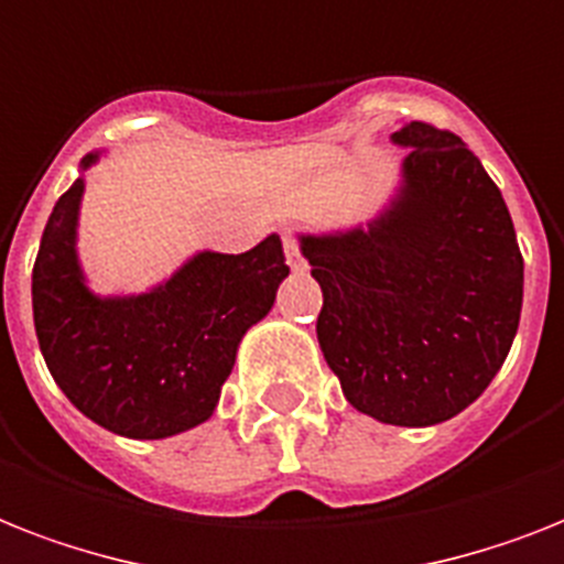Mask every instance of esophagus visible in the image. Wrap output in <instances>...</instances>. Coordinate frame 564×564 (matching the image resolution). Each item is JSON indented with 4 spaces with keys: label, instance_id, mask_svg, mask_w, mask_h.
<instances>
[{
    "label": "esophagus",
    "instance_id": "1",
    "mask_svg": "<svg viewBox=\"0 0 564 564\" xmlns=\"http://www.w3.org/2000/svg\"><path fill=\"white\" fill-rule=\"evenodd\" d=\"M283 251H286V263L292 267V272H304V258L297 251L295 237H283Z\"/></svg>",
    "mask_w": 564,
    "mask_h": 564
}]
</instances>
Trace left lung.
<instances>
[{
  "instance_id": "obj_1",
  "label": "left lung",
  "mask_w": 564,
  "mask_h": 564,
  "mask_svg": "<svg viewBox=\"0 0 564 564\" xmlns=\"http://www.w3.org/2000/svg\"><path fill=\"white\" fill-rule=\"evenodd\" d=\"M400 187L368 226L297 235L324 292L315 324L347 402L388 425L443 423L487 391L524 295L510 210L455 132L411 121Z\"/></svg>"
}]
</instances>
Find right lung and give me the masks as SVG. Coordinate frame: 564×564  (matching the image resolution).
Wrapping results in <instances>:
<instances>
[{
  "label": "right lung",
  "instance_id": "1",
  "mask_svg": "<svg viewBox=\"0 0 564 564\" xmlns=\"http://www.w3.org/2000/svg\"><path fill=\"white\" fill-rule=\"evenodd\" d=\"M100 153H89V171ZM84 176L45 223L34 274L36 341L54 382L91 423L162 441L205 423L249 327L267 318L290 274L281 237L251 251H199L139 295H98L77 258Z\"/></svg>",
  "mask_w": 564,
  "mask_h": 564
}]
</instances>
